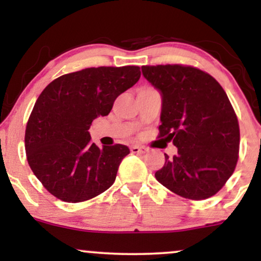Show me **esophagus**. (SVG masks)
Wrapping results in <instances>:
<instances>
[{"mask_svg": "<svg viewBox=\"0 0 261 261\" xmlns=\"http://www.w3.org/2000/svg\"><path fill=\"white\" fill-rule=\"evenodd\" d=\"M130 151H131V153H146V152L148 151L147 148L146 147H140V146H131L130 147Z\"/></svg>", "mask_w": 261, "mask_h": 261, "instance_id": "34e87169", "label": "esophagus"}]
</instances>
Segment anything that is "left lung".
<instances>
[{
	"label": "left lung",
	"mask_w": 261,
	"mask_h": 261,
	"mask_svg": "<svg viewBox=\"0 0 261 261\" xmlns=\"http://www.w3.org/2000/svg\"><path fill=\"white\" fill-rule=\"evenodd\" d=\"M142 74L161 93L160 136L178 148L155 179L191 200L215 195L236 168L239 125L220 83L190 66H142Z\"/></svg>",
	"instance_id": "8db88e82"
}]
</instances>
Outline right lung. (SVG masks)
<instances>
[{
    "instance_id": "right-lung-1",
    "label": "right lung",
    "mask_w": 261,
    "mask_h": 261,
    "mask_svg": "<svg viewBox=\"0 0 261 261\" xmlns=\"http://www.w3.org/2000/svg\"><path fill=\"white\" fill-rule=\"evenodd\" d=\"M139 66L91 67L54 80L39 95L25 128L29 166L44 188L66 202L104 193L115 181L124 145L91 142L92 121L140 80Z\"/></svg>"
}]
</instances>
